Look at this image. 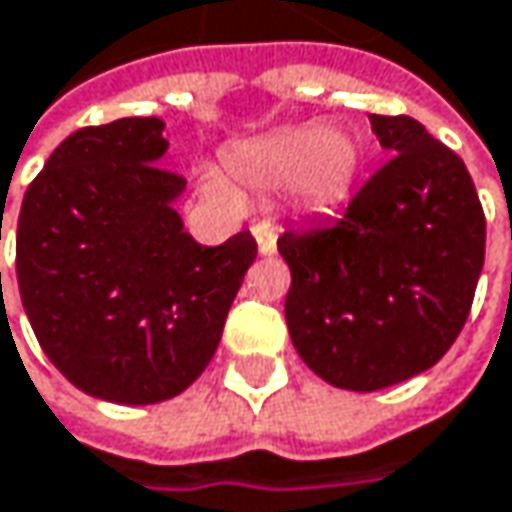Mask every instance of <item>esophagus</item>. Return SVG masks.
Listing matches in <instances>:
<instances>
[{"label":"esophagus","instance_id":"34e87169","mask_svg":"<svg viewBox=\"0 0 512 512\" xmlns=\"http://www.w3.org/2000/svg\"><path fill=\"white\" fill-rule=\"evenodd\" d=\"M253 238H256L262 256H274V250H277V229H274L271 221H256L253 224Z\"/></svg>","mask_w":512,"mask_h":512}]
</instances>
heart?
I'll list each match as a JSON object with an SVG mask.
<instances>
[{
    "instance_id": "1",
    "label": "heart",
    "mask_w": 512,
    "mask_h": 512,
    "mask_svg": "<svg viewBox=\"0 0 512 512\" xmlns=\"http://www.w3.org/2000/svg\"><path fill=\"white\" fill-rule=\"evenodd\" d=\"M226 161L250 185L277 188L291 182V194L306 212H330L348 200L359 179L362 147L342 126L303 123L235 147Z\"/></svg>"
}]
</instances>
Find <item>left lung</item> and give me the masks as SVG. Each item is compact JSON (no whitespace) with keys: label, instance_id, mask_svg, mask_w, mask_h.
<instances>
[{"label":"left lung","instance_id":"8db88e82","mask_svg":"<svg viewBox=\"0 0 512 512\" xmlns=\"http://www.w3.org/2000/svg\"><path fill=\"white\" fill-rule=\"evenodd\" d=\"M392 156L345 218L288 229L286 324L300 359L330 386L377 392L436 365L460 336L486 247L463 159L413 117L371 114Z\"/></svg>","mask_w":512,"mask_h":512}]
</instances>
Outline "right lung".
<instances>
[{
    "label": "right lung",
    "mask_w": 512,
    "mask_h": 512,
    "mask_svg": "<svg viewBox=\"0 0 512 512\" xmlns=\"http://www.w3.org/2000/svg\"><path fill=\"white\" fill-rule=\"evenodd\" d=\"M161 132L159 117L73 132L34 176L17 224V283L40 348L76 389L111 404L185 392L256 259L250 232L218 247L185 232V179L159 167Z\"/></svg>",
    "instance_id": "1"
}]
</instances>
